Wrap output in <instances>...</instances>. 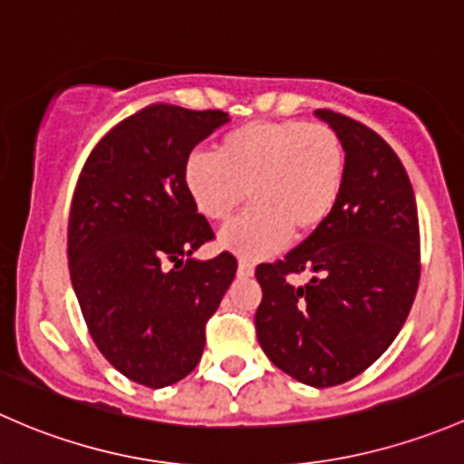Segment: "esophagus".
I'll return each mask as SVG.
<instances>
[{
	"label": "esophagus",
	"mask_w": 464,
	"mask_h": 464,
	"mask_svg": "<svg viewBox=\"0 0 464 464\" xmlns=\"http://www.w3.org/2000/svg\"><path fill=\"white\" fill-rule=\"evenodd\" d=\"M238 276H241V279H247V276H252L255 275V266L252 264H247V261H238Z\"/></svg>",
	"instance_id": "esophagus-1"
}]
</instances>
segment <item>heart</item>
<instances>
[{
    "instance_id": "heart-1",
    "label": "heart",
    "mask_w": 464,
    "mask_h": 464,
    "mask_svg": "<svg viewBox=\"0 0 464 464\" xmlns=\"http://www.w3.org/2000/svg\"><path fill=\"white\" fill-rule=\"evenodd\" d=\"M348 156L335 129L302 121H256L226 133L217 156L192 151L183 185L194 209L226 223L246 200L250 212L221 232L218 243L243 259H266L313 237L335 212Z\"/></svg>"
}]
</instances>
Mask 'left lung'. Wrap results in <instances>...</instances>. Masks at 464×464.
I'll return each mask as SVG.
<instances>
[{"mask_svg": "<svg viewBox=\"0 0 464 464\" xmlns=\"http://www.w3.org/2000/svg\"><path fill=\"white\" fill-rule=\"evenodd\" d=\"M343 140L346 183L335 212L276 264L256 267L255 314L267 360L317 389L353 380L393 343L420 281L413 188L398 154L353 118L317 109ZM308 271L293 286L288 274Z\"/></svg>", "mask_w": 464, "mask_h": 464, "instance_id": "1", "label": "left lung"}]
</instances>
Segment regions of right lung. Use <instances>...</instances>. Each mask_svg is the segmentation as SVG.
I'll use <instances>...</instances> for the list:
<instances>
[{"label": "right lung", "mask_w": 464, "mask_h": 464, "mask_svg": "<svg viewBox=\"0 0 464 464\" xmlns=\"http://www.w3.org/2000/svg\"><path fill=\"white\" fill-rule=\"evenodd\" d=\"M223 111L151 104L116 125L84 162L69 217V270L109 364L162 389L197 369L205 324L237 275L221 252L192 259L214 232L183 185V162Z\"/></svg>", "instance_id": "right-lung-1"}]
</instances>
